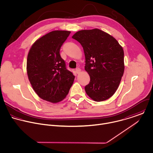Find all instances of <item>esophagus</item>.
I'll return each instance as SVG.
<instances>
[{
    "label": "esophagus",
    "instance_id": "esophagus-1",
    "mask_svg": "<svg viewBox=\"0 0 153 153\" xmlns=\"http://www.w3.org/2000/svg\"><path fill=\"white\" fill-rule=\"evenodd\" d=\"M75 72H76V73L77 74H79L81 72V69L79 68H76V70H75Z\"/></svg>",
    "mask_w": 153,
    "mask_h": 153
}]
</instances>
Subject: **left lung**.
<instances>
[{
  "mask_svg": "<svg viewBox=\"0 0 153 153\" xmlns=\"http://www.w3.org/2000/svg\"><path fill=\"white\" fill-rule=\"evenodd\" d=\"M72 38L84 50L85 70L90 77L85 87L87 94L96 102L108 99L115 93L124 74L123 47L113 36L98 29L79 30Z\"/></svg>",
  "mask_w": 153,
  "mask_h": 153,
  "instance_id": "left-lung-1",
  "label": "left lung"
}]
</instances>
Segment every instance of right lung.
<instances>
[{"instance_id": "1", "label": "right lung", "mask_w": 153, "mask_h": 153, "mask_svg": "<svg viewBox=\"0 0 153 153\" xmlns=\"http://www.w3.org/2000/svg\"><path fill=\"white\" fill-rule=\"evenodd\" d=\"M70 33L54 30L45 35L33 43L27 56V73L32 88L39 97L53 103L66 97L75 79L60 54Z\"/></svg>"}]
</instances>
